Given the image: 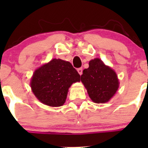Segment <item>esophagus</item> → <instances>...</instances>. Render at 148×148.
Instances as JSON below:
<instances>
[{
    "mask_svg": "<svg viewBox=\"0 0 148 148\" xmlns=\"http://www.w3.org/2000/svg\"><path fill=\"white\" fill-rule=\"evenodd\" d=\"M77 71H78V73L80 75H82V68L77 69Z\"/></svg>",
    "mask_w": 148,
    "mask_h": 148,
    "instance_id": "1",
    "label": "esophagus"
}]
</instances>
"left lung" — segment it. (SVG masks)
<instances>
[{
  "instance_id": "8db88e82",
  "label": "left lung",
  "mask_w": 148,
  "mask_h": 148,
  "mask_svg": "<svg viewBox=\"0 0 148 148\" xmlns=\"http://www.w3.org/2000/svg\"><path fill=\"white\" fill-rule=\"evenodd\" d=\"M81 81L90 99L95 103L108 102L119 88L115 71L96 58L89 62V68L83 70Z\"/></svg>"
}]
</instances>
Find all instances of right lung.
<instances>
[{
	"label": "right lung",
	"instance_id": "1",
	"mask_svg": "<svg viewBox=\"0 0 148 148\" xmlns=\"http://www.w3.org/2000/svg\"><path fill=\"white\" fill-rule=\"evenodd\" d=\"M79 81L80 75L70 62L53 59L34 71L30 84L40 102L60 107L66 102L69 88Z\"/></svg>",
	"mask_w": 148,
	"mask_h": 148
}]
</instances>
